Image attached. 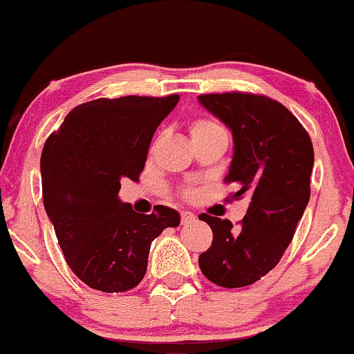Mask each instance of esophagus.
Returning <instances> with one entry per match:
<instances>
[{
  "label": "esophagus",
  "mask_w": 354,
  "mask_h": 354,
  "mask_svg": "<svg viewBox=\"0 0 354 354\" xmlns=\"http://www.w3.org/2000/svg\"><path fill=\"white\" fill-rule=\"evenodd\" d=\"M180 218H182V223H191V221L196 220V214L191 213V211H182L180 213Z\"/></svg>",
  "instance_id": "esophagus-1"
}]
</instances>
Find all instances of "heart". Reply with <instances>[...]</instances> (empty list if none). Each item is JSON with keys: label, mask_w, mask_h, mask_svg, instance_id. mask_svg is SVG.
Segmentation results:
<instances>
[{"label": "heart", "mask_w": 354, "mask_h": 354, "mask_svg": "<svg viewBox=\"0 0 354 354\" xmlns=\"http://www.w3.org/2000/svg\"><path fill=\"white\" fill-rule=\"evenodd\" d=\"M213 127H220V126L213 121H207V119H198V121L191 124V134L199 133V131H204V129H213Z\"/></svg>", "instance_id": "obj_1"}]
</instances>
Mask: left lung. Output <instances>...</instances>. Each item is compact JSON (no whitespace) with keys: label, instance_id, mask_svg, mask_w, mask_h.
Masks as SVG:
<instances>
[{"label":"left lung","instance_id":"left-lung-1","mask_svg":"<svg viewBox=\"0 0 354 354\" xmlns=\"http://www.w3.org/2000/svg\"><path fill=\"white\" fill-rule=\"evenodd\" d=\"M198 100L232 131L233 156L225 180L239 185L233 198H250L236 228L230 220L199 216L213 230L199 268L218 286H249L278 264L304 216L310 199L312 141L298 119L272 98L233 92Z\"/></svg>","mask_w":354,"mask_h":354}]
</instances>
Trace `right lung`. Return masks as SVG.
Instances as JSON below:
<instances>
[{
	"label": "right lung",
	"instance_id": "add662e5",
	"mask_svg": "<svg viewBox=\"0 0 354 354\" xmlns=\"http://www.w3.org/2000/svg\"><path fill=\"white\" fill-rule=\"evenodd\" d=\"M178 98L86 102L44 145V207L68 266L93 290L119 293L140 285L151 242L180 223L172 207L155 206L151 214H141L118 196L122 178L138 180L153 134Z\"/></svg>",
	"mask_w": 354,
	"mask_h": 354
}]
</instances>
